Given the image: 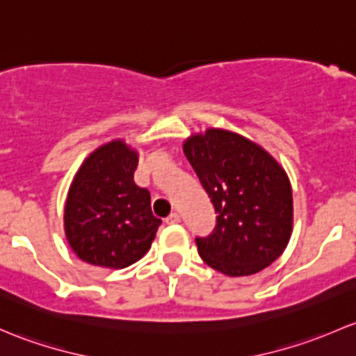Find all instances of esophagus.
<instances>
[{"label":"esophagus","instance_id":"esophagus-1","mask_svg":"<svg viewBox=\"0 0 356 356\" xmlns=\"http://www.w3.org/2000/svg\"><path fill=\"white\" fill-rule=\"evenodd\" d=\"M179 221H181V218H179L178 212H171L166 218V225H178Z\"/></svg>","mask_w":356,"mask_h":356}]
</instances>
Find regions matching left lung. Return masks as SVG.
<instances>
[{"label": "left lung", "instance_id": "1", "mask_svg": "<svg viewBox=\"0 0 356 356\" xmlns=\"http://www.w3.org/2000/svg\"><path fill=\"white\" fill-rule=\"evenodd\" d=\"M183 152L218 214L212 233L195 238L204 262L226 276H250L270 266L293 226L283 168L248 138L218 128L193 135Z\"/></svg>", "mask_w": 356, "mask_h": 356}]
</instances>
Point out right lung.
<instances>
[{
  "mask_svg": "<svg viewBox=\"0 0 356 356\" xmlns=\"http://www.w3.org/2000/svg\"><path fill=\"white\" fill-rule=\"evenodd\" d=\"M137 154L115 140L90 154L70 188L65 233L87 264L123 269L151 248L161 219L151 193L134 181Z\"/></svg>",
  "mask_w": 356,
  "mask_h": 356,
  "instance_id": "obj_1",
  "label": "right lung"
}]
</instances>
